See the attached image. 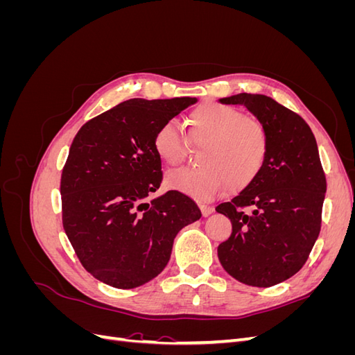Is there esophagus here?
I'll use <instances>...</instances> for the list:
<instances>
[{"label": "esophagus", "instance_id": "obj_1", "mask_svg": "<svg viewBox=\"0 0 355 355\" xmlns=\"http://www.w3.org/2000/svg\"><path fill=\"white\" fill-rule=\"evenodd\" d=\"M198 206H200V210L202 213V216H209V214L213 211V207L207 206V204H204V202H200Z\"/></svg>", "mask_w": 355, "mask_h": 355}]
</instances>
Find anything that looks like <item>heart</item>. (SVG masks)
Wrapping results in <instances>:
<instances>
[{
    "label": "heart",
    "mask_w": 355,
    "mask_h": 355,
    "mask_svg": "<svg viewBox=\"0 0 355 355\" xmlns=\"http://www.w3.org/2000/svg\"><path fill=\"white\" fill-rule=\"evenodd\" d=\"M189 141L201 145L197 168H176L166 176L167 188L198 201H210L252 185L268 157L263 124L234 106L219 102L200 105L188 116ZM153 149L163 163L173 166L185 153V139L175 120L161 123L153 135Z\"/></svg>",
    "instance_id": "1"
}]
</instances>
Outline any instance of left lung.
Segmentation results:
<instances>
[{
	"instance_id": "8db88e82",
	"label": "left lung",
	"mask_w": 355,
	"mask_h": 355,
	"mask_svg": "<svg viewBox=\"0 0 355 355\" xmlns=\"http://www.w3.org/2000/svg\"><path fill=\"white\" fill-rule=\"evenodd\" d=\"M243 105L268 133L261 175L216 207L230 218L231 237L219 244V261L235 280L271 287L295 275L313 250L321 228L326 175L315 137L305 120L265 94L220 99Z\"/></svg>"
}]
</instances>
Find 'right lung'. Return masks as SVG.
<instances>
[{
	"label": "right lung",
	"mask_w": 355,
	"mask_h": 355,
	"mask_svg": "<svg viewBox=\"0 0 355 355\" xmlns=\"http://www.w3.org/2000/svg\"><path fill=\"white\" fill-rule=\"evenodd\" d=\"M196 98L130 99L75 135L62 170V223L81 265L99 282L133 288L167 265L173 240L201 218L178 191L148 201L163 180L155 128Z\"/></svg>",
	"instance_id": "add662e5"
}]
</instances>
